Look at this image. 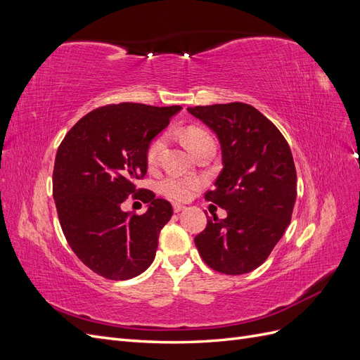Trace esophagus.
Segmentation results:
<instances>
[{"mask_svg": "<svg viewBox=\"0 0 360 360\" xmlns=\"http://www.w3.org/2000/svg\"><path fill=\"white\" fill-rule=\"evenodd\" d=\"M172 209H174V212L179 213V212H181V210L186 209V207L181 205V204H179V202H174V204H172Z\"/></svg>", "mask_w": 360, "mask_h": 360, "instance_id": "1", "label": "esophagus"}]
</instances>
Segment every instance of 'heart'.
Returning a JSON list of instances; mask_svg holds the SVG:
<instances>
[{
  "label": "heart",
  "mask_w": 360,
  "mask_h": 360,
  "mask_svg": "<svg viewBox=\"0 0 360 360\" xmlns=\"http://www.w3.org/2000/svg\"><path fill=\"white\" fill-rule=\"evenodd\" d=\"M184 143L193 151L195 155L209 143H213L212 135L207 132V130L192 126L184 130L183 134ZM167 144V135H159L156 136L147 147L146 151V159L148 165H156L159 156L162 153L163 147ZM201 181L197 177H188V176H179V174H168L167 177H163L159 183L160 192L165 195V197L177 201H184L191 198L193 192L200 188Z\"/></svg>",
  "instance_id": "1"
}]
</instances>
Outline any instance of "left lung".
I'll list each match as a JSON object with an SVG mask.
<instances>
[{"instance_id": "1", "label": "left lung", "mask_w": 360, "mask_h": 360, "mask_svg": "<svg viewBox=\"0 0 360 360\" xmlns=\"http://www.w3.org/2000/svg\"><path fill=\"white\" fill-rule=\"evenodd\" d=\"M219 138L224 168L205 200L226 210L207 219L195 245L204 263L243 275L267 259L291 222L296 167L287 139L254 106L242 102L188 108Z\"/></svg>"}]
</instances>
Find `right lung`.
Listing matches in <instances>:
<instances>
[{
  "mask_svg": "<svg viewBox=\"0 0 360 360\" xmlns=\"http://www.w3.org/2000/svg\"><path fill=\"white\" fill-rule=\"evenodd\" d=\"M181 106L118 103L84 115L57 150L52 193L61 230L82 263L106 279L135 278L153 263L172 205L135 181L146 151ZM129 194L150 202L144 215L121 210Z\"/></svg>",
  "mask_w": 360,
  "mask_h": 360,
  "instance_id": "obj_1",
  "label": "right lung"
}]
</instances>
